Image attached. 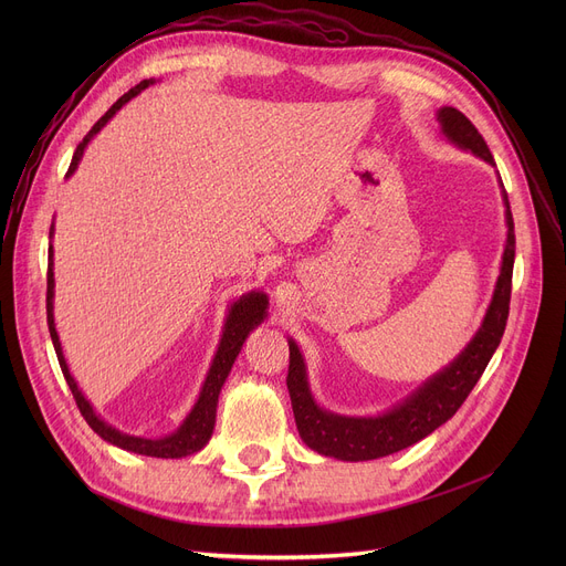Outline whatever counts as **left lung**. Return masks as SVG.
<instances>
[{
	"label": "left lung",
	"instance_id": "8db88e82",
	"mask_svg": "<svg viewBox=\"0 0 566 566\" xmlns=\"http://www.w3.org/2000/svg\"><path fill=\"white\" fill-rule=\"evenodd\" d=\"M436 118L444 139L495 167L484 137L468 122L465 114H461L457 107H440L436 112ZM500 188L504 203V222H507V241H504L502 265L493 289V298L480 331L474 333L468 346L448 367H442L438 374L429 376L406 399H401L385 412L367 415V418H348V415H337L321 408L310 388L303 353L298 344L289 339L286 388L295 427H298V433L310 450L339 461H371L388 457L427 438L440 424L448 422L468 399L470 390L478 385L489 360L493 358L510 316L516 235L512 208L507 192H504L502 178Z\"/></svg>",
	"mask_w": 566,
	"mask_h": 566
}]
</instances>
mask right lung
<instances>
[{
  "mask_svg": "<svg viewBox=\"0 0 566 566\" xmlns=\"http://www.w3.org/2000/svg\"><path fill=\"white\" fill-rule=\"evenodd\" d=\"M156 80H144L137 86H133L128 94H124L118 98L101 118L94 124V128L84 135V139L77 144L71 167L66 171V178H71L84 156V148L86 144L92 142L109 122V118L122 109L130 98H135L137 94H142L146 86H151ZM52 235H54V222L50 227V248H48V328H50V337L56 350V360L59 367H62V374L69 382V388L75 397V403L82 412V418L86 420V424L92 427L103 440L116 444V448H122L126 452H135V454H144V457H156V459H184L190 457L195 452H199L201 448H206V442L211 440L213 429H216V412H218V397L222 385L238 358V353H241L248 335L256 328V325L263 323L265 318V310H268V295L263 291H250L245 295H241L227 314L224 321V328H222V337L218 344V350L213 355V363L211 369H208L203 385H201V392L192 406V410L186 415V420L178 424L176 431H171L169 436L163 438H144V436H130L114 429L112 424H107L101 415L94 410V406L86 401V397L82 395V390L77 388V382L69 369V363L64 358V350H62V342H59L56 328H54V248H52Z\"/></svg>",
  "mask_w": 566,
  "mask_h": 566,
  "instance_id": "obj_1",
  "label": "right lung"
}]
</instances>
